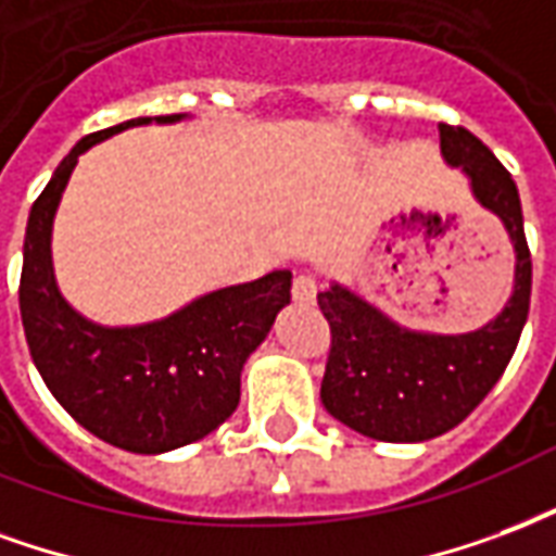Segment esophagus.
<instances>
[{"label":"esophagus","mask_w":556,"mask_h":556,"mask_svg":"<svg viewBox=\"0 0 556 556\" xmlns=\"http://www.w3.org/2000/svg\"><path fill=\"white\" fill-rule=\"evenodd\" d=\"M293 299L299 305H314V299H317V281H314V275H295Z\"/></svg>","instance_id":"esophagus-1"}]
</instances>
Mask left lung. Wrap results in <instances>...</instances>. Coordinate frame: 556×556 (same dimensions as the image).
I'll return each instance as SVG.
<instances>
[{"mask_svg": "<svg viewBox=\"0 0 556 556\" xmlns=\"http://www.w3.org/2000/svg\"><path fill=\"white\" fill-rule=\"evenodd\" d=\"M441 156L459 168L477 204L501 218L516 249V281L504 311L465 334H432L394 323L343 283L317 295L331 326L319 400L367 439L417 444L459 427L504 376L530 311V249L513 174L465 127L439 124Z\"/></svg>", "mask_w": 556, "mask_h": 556, "instance_id": "1", "label": "left lung"}]
</instances>
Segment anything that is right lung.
Segmentation results:
<instances>
[{
  "mask_svg": "<svg viewBox=\"0 0 556 556\" xmlns=\"http://www.w3.org/2000/svg\"><path fill=\"white\" fill-rule=\"evenodd\" d=\"M184 117H136L76 141L31 204L23 242L20 317L31 362L79 427L144 456L204 439L237 412L242 367L293 287L290 269H275L198 295L168 317L115 328L67 305L52 273V218L79 156L121 129Z\"/></svg>",
  "mask_w": 556,
  "mask_h": 556,
  "instance_id": "right-lung-1",
  "label": "right lung"
}]
</instances>
